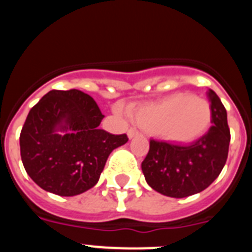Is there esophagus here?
I'll list each match as a JSON object with an SVG mask.
<instances>
[{
    "instance_id": "1",
    "label": "esophagus",
    "mask_w": 252,
    "mask_h": 252,
    "mask_svg": "<svg viewBox=\"0 0 252 252\" xmlns=\"http://www.w3.org/2000/svg\"><path fill=\"white\" fill-rule=\"evenodd\" d=\"M136 135H139V131H137L136 128L131 127L130 130L127 131V136L130 137V139H132V137H135V136H136Z\"/></svg>"
}]
</instances>
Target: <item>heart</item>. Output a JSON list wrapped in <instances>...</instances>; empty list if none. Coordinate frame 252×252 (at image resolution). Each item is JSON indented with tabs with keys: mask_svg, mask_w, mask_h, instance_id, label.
Wrapping results in <instances>:
<instances>
[{
	"mask_svg": "<svg viewBox=\"0 0 252 252\" xmlns=\"http://www.w3.org/2000/svg\"><path fill=\"white\" fill-rule=\"evenodd\" d=\"M211 117L208 101L186 93L169 95L132 113L133 121L140 127L179 144H188L204 135Z\"/></svg>",
	"mask_w": 252,
	"mask_h": 252,
	"instance_id": "b5f03b06",
	"label": "heart"
}]
</instances>
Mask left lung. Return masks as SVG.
I'll return each instance as SVG.
<instances>
[{
	"label": "left lung",
	"mask_w": 252,
	"mask_h": 252,
	"mask_svg": "<svg viewBox=\"0 0 252 252\" xmlns=\"http://www.w3.org/2000/svg\"><path fill=\"white\" fill-rule=\"evenodd\" d=\"M208 97L212 126L201 139L190 145L150 140L141 169L154 190L173 198L193 195L211 186L223 169L231 140L227 112L212 90Z\"/></svg>",
	"instance_id": "8db88e82"
}]
</instances>
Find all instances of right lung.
Returning a JSON list of instances; mask_svg holds the SVG:
<instances>
[{"label":"right lung","mask_w":252,"mask_h":252,"mask_svg":"<svg viewBox=\"0 0 252 252\" xmlns=\"http://www.w3.org/2000/svg\"><path fill=\"white\" fill-rule=\"evenodd\" d=\"M102 119L94 99L82 91L46 93L30 110L20 133L29 177L46 192L63 197L94 187L108 155L128 140L126 133L101 130ZM57 129L67 133L59 135Z\"/></svg>","instance_id":"right-lung-1"}]
</instances>
